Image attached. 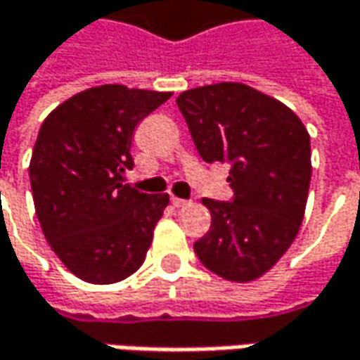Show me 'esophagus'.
<instances>
[{
	"mask_svg": "<svg viewBox=\"0 0 360 360\" xmlns=\"http://www.w3.org/2000/svg\"><path fill=\"white\" fill-rule=\"evenodd\" d=\"M171 204H173L175 208H183V206H187L189 202H187V200H183V198H175V195H171Z\"/></svg>",
	"mask_w": 360,
	"mask_h": 360,
	"instance_id": "esophagus-1",
	"label": "esophagus"
}]
</instances>
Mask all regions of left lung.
<instances>
[{"instance_id":"obj_1","label":"left lung","mask_w":360,"mask_h":360,"mask_svg":"<svg viewBox=\"0 0 360 360\" xmlns=\"http://www.w3.org/2000/svg\"><path fill=\"white\" fill-rule=\"evenodd\" d=\"M177 107L200 156L231 165L233 198L202 200L212 224L193 251L224 280H255L299 233L311 181L309 134L286 105L245 84L185 90Z\"/></svg>"}]
</instances>
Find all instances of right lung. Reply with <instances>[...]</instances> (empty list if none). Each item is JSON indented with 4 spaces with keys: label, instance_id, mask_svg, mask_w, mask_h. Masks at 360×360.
<instances>
[{
    "label": "right lung",
    "instance_id": "right-lung-1",
    "mask_svg": "<svg viewBox=\"0 0 360 360\" xmlns=\"http://www.w3.org/2000/svg\"><path fill=\"white\" fill-rule=\"evenodd\" d=\"M171 92L105 84L61 103L39 129L30 158L34 210L63 266L90 284L131 276L146 257L167 193H140L131 171L138 123Z\"/></svg>",
    "mask_w": 360,
    "mask_h": 360
}]
</instances>
